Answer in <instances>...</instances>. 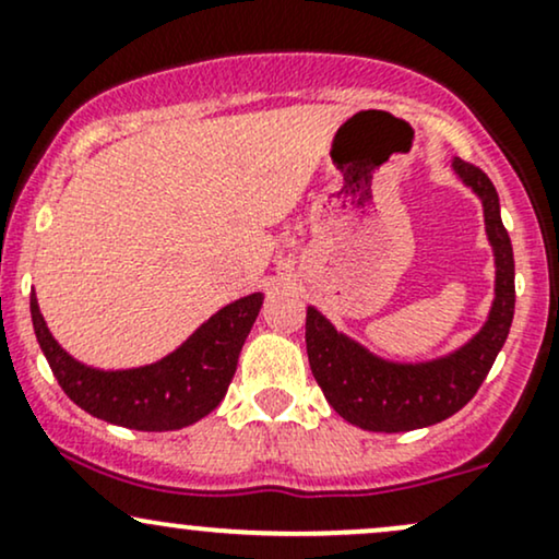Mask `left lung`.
Returning <instances> with one entry per match:
<instances>
[{
	"mask_svg": "<svg viewBox=\"0 0 559 559\" xmlns=\"http://www.w3.org/2000/svg\"><path fill=\"white\" fill-rule=\"evenodd\" d=\"M453 169L481 198L484 224L495 247L497 288L487 325L445 359L393 365L341 335L318 309H307V356L331 406L369 432H408L461 412L492 369L515 312L513 245L500 218V198L479 166L453 158Z\"/></svg>",
	"mask_w": 559,
	"mask_h": 559,
	"instance_id": "left-lung-1",
	"label": "left lung"
}]
</instances>
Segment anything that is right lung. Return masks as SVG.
<instances>
[{"label":"right lung","mask_w":559,"mask_h":559,"mask_svg":"<svg viewBox=\"0 0 559 559\" xmlns=\"http://www.w3.org/2000/svg\"><path fill=\"white\" fill-rule=\"evenodd\" d=\"M260 305L262 294L234 301L166 359L124 372L91 369L59 348L33 294L31 318L38 346L70 401L111 425L166 432L194 425L224 401Z\"/></svg>","instance_id":"right-lung-1"}]
</instances>
